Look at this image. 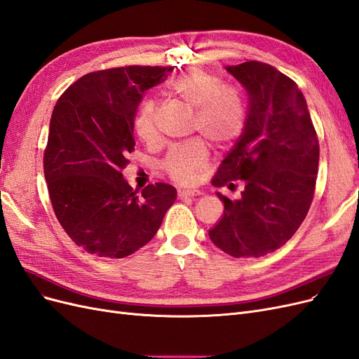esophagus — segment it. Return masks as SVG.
I'll use <instances>...</instances> for the list:
<instances>
[{
	"mask_svg": "<svg viewBox=\"0 0 359 359\" xmlns=\"http://www.w3.org/2000/svg\"><path fill=\"white\" fill-rule=\"evenodd\" d=\"M201 191L199 190H194V189H190V190H180L178 191V196L181 199L184 198H194V196H199Z\"/></svg>",
	"mask_w": 359,
	"mask_h": 359,
	"instance_id": "obj_1",
	"label": "esophagus"
}]
</instances>
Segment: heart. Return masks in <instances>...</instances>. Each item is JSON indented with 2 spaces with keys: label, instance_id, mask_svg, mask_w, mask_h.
Listing matches in <instances>:
<instances>
[{
  "label": "heart",
  "instance_id": "obj_1",
  "mask_svg": "<svg viewBox=\"0 0 359 359\" xmlns=\"http://www.w3.org/2000/svg\"><path fill=\"white\" fill-rule=\"evenodd\" d=\"M169 91L194 107L193 130H198L217 148H227L243 135L247 123V103L238 86L222 85L217 76L194 69L172 79ZM156 112L157 102L153 97H145L137 107L133 126L144 142L156 137ZM206 163L208 149L202 139L194 137L170 148L161 161V169L170 180L189 184Z\"/></svg>",
  "mask_w": 359,
  "mask_h": 359
}]
</instances>
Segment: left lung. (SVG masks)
<instances>
[{
  "mask_svg": "<svg viewBox=\"0 0 359 359\" xmlns=\"http://www.w3.org/2000/svg\"><path fill=\"white\" fill-rule=\"evenodd\" d=\"M248 95L247 123L212 178L214 187L241 181V198L224 203L211 241L233 257H260L285 245L314 196L319 140L298 85L269 64L226 66Z\"/></svg>",
  "mask_w": 359,
  "mask_h": 359,
  "instance_id": "8db88e82",
  "label": "left lung"
}]
</instances>
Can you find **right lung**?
Instances as JSON below:
<instances>
[{
    "label": "right lung",
    "mask_w": 359,
    "mask_h": 359,
    "mask_svg": "<svg viewBox=\"0 0 359 359\" xmlns=\"http://www.w3.org/2000/svg\"><path fill=\"white\" fill-rule=\"evenodd\" d=\"M172 67L127 66L82 76L53 107L43 169L62 229L90 255L121 259L153 240L175 187L137 193L123 178L135 151L133 123L147 90Z\"/></svg>",
    "instance_id": "1"
}]
</instances>
